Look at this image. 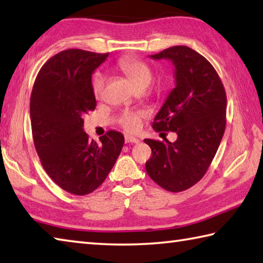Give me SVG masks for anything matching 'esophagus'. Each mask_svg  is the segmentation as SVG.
Wrapping results in <instances>:
<instances>
[{"instance_id": "obj_1", "label": "esophagus", "mask_w": 263, "mask_h": 263, "mask_svg": "<svg viewBox=\"0 0 263 263\" xmlns=\"http://www.w3.org/2000/svg\"><path fill=\"white\" fill-rule=\"evenodd\" d=\"M125 142H131V144H138L139 142V139L136 137H131V136H125Z\"/></svg>"}]
</instances>
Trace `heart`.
I'll return each mask as SVG.
<instances>
[{"label":"heart","instance_id":"b5f03b06","mask_svg":"<svg viewBox=\"0 0 263 263\" xmlns=\"http://www.w3.org/2000/svg\"><path fill=\"white\" fill-rule=\"evenodd\" d=\"M118 69L130 80V82L136 88H145L147 87L149 82L152 81L153 72L146 62L139 59H133V58H125V59L119 60L117 65ZM92 91L94 95L100 99L103 95L105 88V77L101 73H96L92 77L91 81ZM144 116L142 112H132V111H125L119 117V124L128 132L136 131L140 125L141 117Z\"/></svg>","mask_w":263,"mask_h":263}]
</instances>
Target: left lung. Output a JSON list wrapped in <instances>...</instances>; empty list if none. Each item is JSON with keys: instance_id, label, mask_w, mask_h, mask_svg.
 <instances>
[{"instance_id": "1", "label": "left lung", "mask_w": 263, "mask_h": 263, "mask_svg": "<svg viewBox=\"0 0 263 263\" xmlns=\"http://www.w3.org/2000/svg\"><path fill=\"white\" fill-rule=\"evenodd\" d=\"M151 58L175 67L176 86L152 126L177 139L144 140L152 149L146 172L161 188L180 193L197 183L215 158L226 126V92L213 66L193 48L173 46Z\"/></svg>"}]
</instances>
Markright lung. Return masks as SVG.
<instances>
[{
    "label": "right lung",
    "mask_w": 263,
    "mask_h": 263,
    "mask_svg": "<svg viewBox=\"0 0 263 263\" xmlns=\"http://www.w3.org/2000/svg\"><path fill=\"white\" fill-rule=\"evenodd\" d=\"M109 53L70 48L48 59L35 78L30 99L34 147L47 175L73 195H88L103 183L124 145L121 132L101 142L83 131V116L95 110L91 74Z\"/></svg>",
    "instance_id": "1"
}]
</instances>
